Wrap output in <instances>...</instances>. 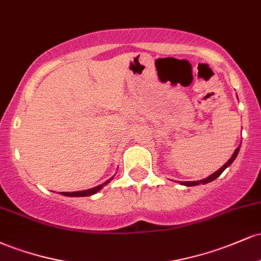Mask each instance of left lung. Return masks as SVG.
<instances>
[{"mask_svg": "<svg viewBox=\"0 0 261 261\" xmlns=\"http://www.w3.org/2000/svg\"><path fill=\"white\" fill-rule=\"evenodd\" d=\"M239 147H241V146H238V147L236 148V151L233 152V154H232V157L229 158L228 160V162H227L226 164H223L222 167H221L220 169L217 170V172H215L214 174H211L210 176H207V178L206 179H202V180H197V181H181L180 184H182V185H185V187H195V185H199V184H207V182H210V181H212V180H215V179L216 178H218V176H220L221 174H222V172L224 169L227 168V167H229L230 164L233 163V161L236 160V157H237V154H238V152H239Z\"/></svg>", "mask_w": 261, "mask_h": 261, "instance_id": "1", "label": "left lung"}]
</instances>
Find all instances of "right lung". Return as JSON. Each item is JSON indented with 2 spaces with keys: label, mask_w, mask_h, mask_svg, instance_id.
<instances>
[{
  "label": "right lung",
  "mask_w": 261,
  "mask_h": 261,
  "mask_svg": "<svg viewBox=\"0 0 261 261\" xmlns=\"http://www.w3.org/2000/svg\"><path fill=\"white\" fill-rule=\"evenodd\" d=\"M113 178H110L109 180H107L106 182H103V184H100V185H98V187H95V188H92V189H88V190H82V191H74V193H61L62 195H65V196H91V195H94L95 193H98V191L100 190L101 188L104 187V185H107L108 182H109L110 180H112Z\"/></svg>",
  "instance_id": "right-lung-1"
}]
</instances>
